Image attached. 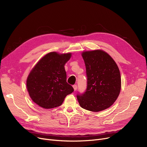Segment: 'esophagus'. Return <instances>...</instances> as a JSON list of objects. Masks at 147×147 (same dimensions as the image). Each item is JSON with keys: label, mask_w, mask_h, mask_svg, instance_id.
I'll use <instances>...</instances> for the list:
<instances>
[{"label": "esophagus", "mask_w": 147, "mask_h": 147, "mask_svg": "<svg viewBox=\"0 0 147 147\" xmlns=\"http://www.w3.org/2000/svg\"><path fill=\"white\" fill-rule=\"evenodd\" d=\"M73 88H74V91H76V90H77V89H78V86H77L76 84H74V85L73 86Z\"/></svg>", "instance_id": "1"}]
</instances>
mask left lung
I'll return each mask as SVG.
<instances>
[{
    "instance_id": "obj_1",
    "label": "left lung",
    "mask_w": 147,
    "mask_h": 147,
    "mask_svg": "<svg viewBox=\"0 0 147 147\" xmlns=\"http://www.w3.org/2000/svg\"><path fill=\"white\" fill-rule=\"evenodd\" d=\"M86 66L87 88L77 95L83 109L98 112L111 107L119 95L121 77L114 59L102 50L83 52Z\"/></svg>"
}]
</instances>
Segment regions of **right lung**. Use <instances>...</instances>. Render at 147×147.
<instances>
[{
    "label": "right lung",
    "instance_id": "1",
    "mask_svg": "<svg viewBox=\"0 0 147 147\" xmlns=\"http://www.w3.org/2000/svg\"><path fill=\"white\" fill-rule=\"evenodd\" d=\"M71 53H48L30 71L27 88L33 101L44 109H52L63 104L65 96L74 91L67 82L64 65Z\"/></svg>",
    "mask_w": 147,
    "mask_h": 147
}]
</instances>
